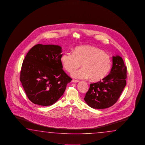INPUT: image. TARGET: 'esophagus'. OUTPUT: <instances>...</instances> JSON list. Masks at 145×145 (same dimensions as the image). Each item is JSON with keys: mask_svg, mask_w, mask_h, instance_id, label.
I'll use <instances>...</instances> for the list:
<instances>
[{"mask_svg": "<svg viewBox=\"0 0 145 145\" xmlns=\"http://www.w3.org/2000/svg\"><path fill=\"white\" fill-rule=\"evenodd\" d=\"M72 82H74V83H77V82H79V81H78V80L73 79V80H72Z\"/></svg>", "mask_w": 145, "mask_h": 145, "instance_id": "obj_1", "label": "esophagus"}]
</instances>
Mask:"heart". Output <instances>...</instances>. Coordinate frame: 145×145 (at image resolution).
<instances>
[{"label": "heart", "mask_w": 145, "mask_h": 145, "mask_svg": "<svg viewBox=\"0 0 145 145\" xmlns=\"http://www.w3.org/2000/svg\"><path fill=\"white\" fill-rule=\"evenodd\" d=\"M63 67L68 72H72L82 64L83 68L74 71L71 75L78 79L89 78L97 82L107 76L112 66L109 56L99 48L89 46L76 48L73 52H65L61 57Z\"/></svg>", "instance_id": "obj_1"}]
</instances>
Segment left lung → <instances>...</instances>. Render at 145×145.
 <instances>
[{"mask_svg": "<svg viewBox=\"0 0 145 145\" xmlns=\"http://www.w3.org/2000/svg\"><path fill=\"white\" fill-rule=\"evenodd\" d=\"M126 70L122 58L113 56L110 74L102 80L90 84L84 99L86 104L94 109H105L114 105L126 86Z\"/></svg>", "mask_w": 145, "mask_h": 145, "instance_id": "1", "label": "left lung"}]
</instances>
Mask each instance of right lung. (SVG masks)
Instances as JSON below:
<instances>
[{"instance_id": "right-lung-1", "label": "right lung", "mask_w": 145, "mask_h": 145, "mask_svg": "<svg viewBox=\"0 0 145 145\" xmlns=\"http://www.w3.org/2000/svg\"><path fill=\"white\" fill-rule=\"evenodd\" d=\"M62 48L38 44L23 60L20 81L28 99L34 104L50 106L57 102L72 79L63 71Z\"/></svg>"}]
</instances>
